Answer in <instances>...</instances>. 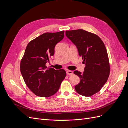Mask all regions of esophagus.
Here are the masks:
<instances>
[{
    "instance_id": "34e87169",
    "label": "esophagus",
    "mask_w": 128,
    "mask_h": 128,
    "mask_svg": "<svg viewBox=\"0 0 128 128\" xmlns=\"http://www.w3.org/2000/svg\"><path fill=\"white\" fill-rule=\"evenodd\" d=\"M66 73L68 75H72L73 74V72L70 70H67Z\"/></svg>"
}]
</instances>
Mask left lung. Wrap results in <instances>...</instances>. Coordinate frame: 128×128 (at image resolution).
Wrapping results in <instances>:
<instances>
[{
  "mask_svg": "<svg viewBox=\"0 0 128 128\" xmlns=\"http://www.w3.org/2000/svg\"><path fill=\"white\" fill-rule=\"evenodd\" d=\"M66 35L76 46L86 64L83 73L74 72L80 79L75 90L81 96H91L101 90L110 76V65L105 45L96 34L82 29L66 31Z\"/></svg>",
  "mask_w": 128,
  "mask_h": 128,
  "instance_id": "8db88e82",
  "label": "left lung"
}]
</instances>
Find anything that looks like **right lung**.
<instances>
[{"label": "right lung", "mask_w": 128, "mask_h": 128, "mask_svg": "<svg viewBox=\"0 0 128 128\" xmlns=\"http://www.w3.org/2000/svg\"><path fill=\"white\" fill-rule=\"evenodd\" d=\"M64 32L43 34L26 46L21 61V72L26 86L37 96L46 98L55 94L66 76L64 69L46 66L54 56L56 45L64 39Z\"/></svg>", "instance_id": "add662e5"}]
</instances>
